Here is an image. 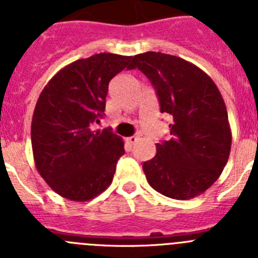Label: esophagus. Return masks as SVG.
<instances>
[{
    "label": "esophagus",
    "instance_id": "1",
    "mask_svg": "<svg viewBox=\"0 0 258 258\" xmlns=\"http://www.w3.org/2000/svg\"><path fill=\"white\" fill-rule=\"evenodd\" d=\"M137 141H138V137L133 136V137H129V138L126 140V142L129 143V145H136Z\"/></svg>",
    "mask_w": 258,
    "mask_h": 258
}]
</instances>
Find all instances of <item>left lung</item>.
<instances>
[{
	"label": "left lung",
	"instance_id": "8db88e82",
	"mask_svg": "<svg viewBox=\"0 0 258 258\" xmlns=\"http://www.w3.org/2000/svg\"><path fill=\"white\" fill-rule=\"evenodd\" d=\"M156 90L160 112L172 116L170 140L156 145L143 163L150 186L165 197L188 200L209 188L222 173L231 149L227 111L213 80L178 56L147 51L133 58Z\"/></svg>",
	"mask_w": 258,
	"mask_h": 258
}]
</instances>
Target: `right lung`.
Segmentation results:
<instances>
[{"label": "right lung", "instance_id": "1", "mask_svg": "<svg viewBox=\"0 0 258 258\" xmlns=\"http://www.w3.org/2000/svg\"><path fill=\"white\" fill-rule=\"evenodd\" d=\"M132 56L101 52L60 70L41 92L31 140L41 177L66 199L86 202L112 182L124 142L111 129L92 132L106 109L108 84Z\"/></svg>", "mask_w": 258, "mask_h": 258}]
</instances>
